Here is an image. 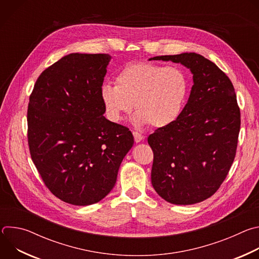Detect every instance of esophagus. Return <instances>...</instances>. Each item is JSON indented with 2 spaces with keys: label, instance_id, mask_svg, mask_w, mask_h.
I'll return each instance as SVG.
<instances>
[{
  "label": "esophagus",
  "instance_id": "obj_1",
  "mask_svg": "<svg viewBox=\"0 0 259 259\" xmlns=\"http://www.w3.org/2000/svg\"><path fill=\"white\" fill-rule=\"evenodd\" d=\"M133 136H134L135 142H140L144 138V136L141 133L137 132V131H133Z\"/></svg>",
  "mask_w": 259,
  "mask_h": 259
}]
</instances>
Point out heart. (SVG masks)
Returning <instances> with one entry per match:
<instances>
[{"instance_id": "obj_1", "label": "heart", "mask_w": 259, "mask_h": 259, "mask_svg": "<svg viewBox=\"0 0 259 259\" xmlns=\"http://www.w3.org/2000/svg\"><path fill=\"white\" fill-rule=\"evenodd\" d=\"M189 89V77L179 67L134 62L119 71L116 86L104 83L99 95L109 121L121 122L133 104L135 124L163 128L179 117Z\"/></svg>"}]
</instances>
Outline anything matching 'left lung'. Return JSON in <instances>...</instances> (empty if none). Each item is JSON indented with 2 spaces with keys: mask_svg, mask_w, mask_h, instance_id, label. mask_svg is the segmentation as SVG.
Here are the masks:
<instances>
[{
  "mask_svg": "<svg viewBox=\"0 0 259 259\" xmlns=\"http://www.w3.org/2000/svg\"><path fill=\"white\" fill-rule=\"evenodd\" d=\"M149 60L181 63L194 81L179 117L147 138L154 152L152 184L171 204L202 202L220 188L236 156L241 114L234 86L215 63L197 53Z\"/></svg>",
  "mask_w": 259,
  "mask_h": 259,
  "instance_id": "1",
  "label": "left lung"
}]
</instances>
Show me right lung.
<instances>
[{
    "instance_id": "1",
    "label": "right lung",
    "mask_w": 259,
    "mask_h": 259,
    "mask_svg": "<svg viewBox=\"0 0 259 259\" xmlns=\"http://www.w3.org/2000/svg\"><path fill=\"white\" fill-rule=\"evenodd\" d=\"M112 56L68 54L36 80L27 109L31 160L49 191L61 201L87 206L115 187L134 138L110 122L100 87Z\"/></svg>"
}]
</instances>
